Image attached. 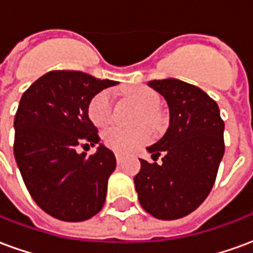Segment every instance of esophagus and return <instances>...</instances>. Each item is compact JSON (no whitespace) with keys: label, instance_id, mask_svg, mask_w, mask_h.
Instances as JSON below:
<instances>
[{"label":"esophagus","instance_id":"1","mask_svg":"<svg viewBox=\"0 0 253 253\" xmlns=\"http://www.w3.org/2000/svg\"><path fill=\"white\" fill-rule=\"evenodd\" d=\"M115 157H116V161H118V163H122V154L115 153Z\"/></svg>","mask_w":253,"mask_h":253}]
</instances>
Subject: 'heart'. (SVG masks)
Here are the masks:
<instances>
[{
    "mask_svg": "<svg viewBox=\"0 0 253 253\" xmlns=\"http://www.w3.org/2000/svg\"><path fill=\"white\" fill-rule=\"evenodd\" d=\"M125 94L126 99L141 112L139 121H142L148 126H156L157 118L154 110L159 105L157 93L145 86H137L127 89ZM88 115L97 127H104L110 123L112 116V94L110 90H101L94 94L89 101ZM103 141L108 148L118 153H131L135 149L142 146L143 143L148 142L149 134L145 128L125 130L119 127H112L103 132Z\"/></svg>",
    "mask_w": 253,
    "mask_h": 253,
    "instance_id": "heart-1",
    "label": "heart"
}]
</instances>
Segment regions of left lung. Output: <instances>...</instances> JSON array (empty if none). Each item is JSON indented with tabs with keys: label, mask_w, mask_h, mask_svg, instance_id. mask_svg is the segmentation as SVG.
Here are the masks:
<instances>
[{
	"label": "left lung",
	"mask_w": 253,
	"mask_h": 253,
	"mask_svg": "<svg viewBox=\"0 0 253 253\" xmlns=\"http://www.w3.org/2000/svg\"><path fill=\"white\" fill-rule=\"evenodd\" d=\"M148 85L167 101L169 126L146 148L153 160L164 154L163 164L139 160L134 184L145 211L159 219H177L196 210L210 194L225 152V125L217 103L195 85L176 78Z\"/></svg>",
	"instance_id": "8db88e82"
}]
</instances>
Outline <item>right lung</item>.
<instances>
[{
  "label": "right lung",
  "mask_w": 253,
  "mask_h": 253,
  "mask_svg": "<svg viewBox=\"0 0 253 253\" xmlns=\"http://www.w3.org/2000/svg\"><path fill=\"white\" fill-rule=\"evenodd\" d=\"M118 85L74 70H54L25 90L14 116V159L27 190L51 217L80 222L103 209L115 154L99 143L96 153L77 154L78 144L99 143L89 101Z\"/></svg>",
  "instance_id": "add662e5"
}]
</instances>
